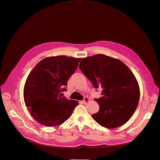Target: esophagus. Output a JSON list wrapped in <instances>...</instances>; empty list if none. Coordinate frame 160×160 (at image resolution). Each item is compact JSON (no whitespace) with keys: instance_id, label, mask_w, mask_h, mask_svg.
Here are the masks:
<instances>
[{"instance_id":"34e87169","label":"esophagus","mask_w":160,"mask_h":160,"mask_svg":"<svg viewBox=\"0 0 160 160\" xmlns=\"http://www.w3.org/2000/svg\"><path fill=\"white\" fill-rule=\"evenodd\" d=\"M89 101V99L88 98V97H85V98H84V99L83 101V103H88Z\"/></svg>"}]
</instances>
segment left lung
Masks as SVG:
<instances>
[{
    "label": "left lung",
    "instance_id": "left-lung-1",
    "mask_svg": "<svg viewBox=\"0 0 160 160\" xmlns=\"http://www.w3.org/2000/svg\"><path fill=\"white\" fill-rule=\"evenodd\" d=\"M79 69L93 85L102 88V97L95 101L99 105L92 118L106 128L126 123L136 109L139 88L132 71L122 61L99 54L82 59Z\"/></svg>",
    "mask_w": 160,
    "mask_h": 160
}]
</instances>
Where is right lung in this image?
<instances>
[{
    "instance_id": "right-lung-1",
    "label": "right lung",
    "mask_w": 160,
    "mask_h": 160,
    "mask_svg": "<svg viewBox=\"0 0 160 160\" xmlns=\"http://www.w3.org/2000/svg\"><path fill=\"white\" fill-rule=\"evenodd\" d=\"M81 58L65 55L45 58L28 75L24 87V100L38 123L47 127L68 119L79 103L61 97L67 81L74 73Z\"/></svg>"
}]
</instances>
